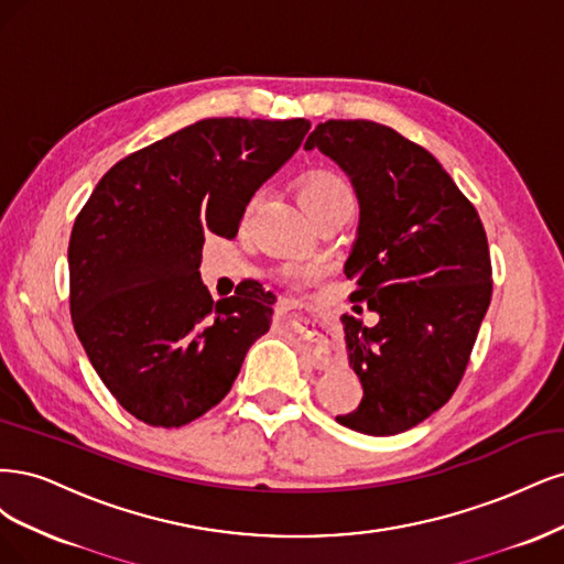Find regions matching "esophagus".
Instances as JSON below:
<instances>
[{
  "label": "esophagus",
  "mask_w": 564,
  "mask_h": 564,
  "mask_svg": "<svg viewBox=\"0 0 564 564\" xmlns=\"http://www.w3.org/2000/svg\"><path fill=\"white\" fill-rule=\"evenodd\" d=\"M295 304H297V300H290V297H281L279 300L281 308H293ZM328 366H330L328 356H323L321 351H314V368H328Z\"/></svg>",
  "instance_id": "obj_1"
}]
</instances>
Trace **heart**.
Wrapping results in <instances>:
<instances>
[{
	"label": "heart",
	"mask_w": 564,
	"mask_h": 564,
	"mask_svg": "<svg viewBox=\"0 0 564 564\" xmlns=\"http://www.w3.org/2000/svg\"><path fill=\"white\" fill-rule=\"evenodd\" d=\"M300 198H302L304 208L308 210V215H312L325 206L339 202V198H354V196H351V187L347 185V180H341L335 173L321 171V173H314L304 180Z\"/></svg>",
	"instance_id": "1"
}]
</instances>
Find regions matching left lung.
<instances>
[{
	"label": "left lung",
	"mask_w": 564,
	"mask_h": 564,
	"mask_svg": "<svg viewBox=\"0 0 564 564\" xmlns=\"http://www.w3.org/2000/svg\"><path fill=\"white\" fill-rule=\"evenodd\" d=\"M347 173L358 229L344 274L351 300L379 316L366 328L344 314L349 366L362 398L337 422L395 435L441 410L468 366L492 300L487 236L476 208L420 144L389 126L330 119L308 133Z\"/></svg>",
	"instance_id": "left-lung-1"
}]
</instances>
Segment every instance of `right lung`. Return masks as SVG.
<instances>
[{
    "instance_id": "obj_1",
    "label": "right lung",
    "mask_w": 564,
    "mask_h": 564,
    "mask_svg": "<svg viewBox=\"0 0 564 564\" xmlns=\"http://www.w3.org/2000/svg\"><path fill=\"white\" fill-rule=\"evenodd\" d=\"M306 119H202L107 171L72 227L69 312L90 366L150 426H185L229 393L274 302L202 283L208 234L234 239Z\"/></svg>"
}]
</instances>
